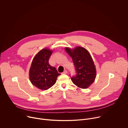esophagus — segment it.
I'll return each instance as SVG.
<instances>
[{"mask_svg": "<svg viewBox=\"0 0 128 128\" xmlns=\"http://www.w3.org/2000/svg\"><path fill=\"white\" fill-rule=\"evenodd\" d=\"M67 73V71L66 70H65L63 72L62 74H66Z\"/></svg>", "mask_w": 128, "mask_h": 128, "instance_id": "obj_1", "label": "esophagus"}]
</instances>
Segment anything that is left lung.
Listing matches in <instances>:
<instances>
[{
    "mask_svg": "<svg viewBox=\"0 0 128 128\" xmlns=\"http://www.w3.org/2000/svg\"><path fill=\"white\" fill-rule=\"evenodd\" d=\"M65 50L72 58L76 71L75 76H70L71 80L80 88H88L94 82L96 76L95 66L90 53L80 46L74 50L66 48Z\"/></svg>",
    "mask_w": 128,
    "mask_h": 128,
    "instance_id": "1",
    "label": "left lung"
}]
</instances>
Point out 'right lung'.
<instances>
[{
  "mask_svg": "<svg viewBox=\"0 0 128 128\" xmlns=\"http://www.w3.org/2000/svg\"><path fill=\"white\" fill-rule=\"evenodd\" d=\"M52 53L44 48L34 57L29 70L31 82L36 88L46 90L56 83L57 77L61 75L56 68L49 64V58Z\"/></svg>",
  "mask_w": 128,
  "mask_h": 128,
  "instance_id": "1",
  "label": "right lung"
}]
</instances>
